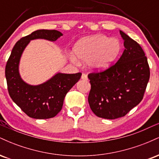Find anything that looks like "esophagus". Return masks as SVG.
I'll return each instance as SVG.
<instances>
[{
    "label": "esophagus",
    "instance_id": "1",
    "mask_svg": "<svg viewBox=\"0 0 159 159\" xmlns=\"http://www.w3.org/2000/svg\"><path fill=\"white\" fill-rule=\"evenodd\" d=\"M81 79H82V80H84V81H87V80H88V78H87V75L84 74V73L82 74V75H81Z\"/></svg>",
    "mask_w": 159,
    "mask_h": 159
}]
</instances>
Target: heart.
Returning a JSON list of instances; mask_svg holds the SVG:
<instances>
[{
  "label": "heart",
  "mask_w": 159,
  "mask_h": 159,
  "mask_svg": "<svg viewBox=\"0 0 159 159\" xmlns=\"http://www.w3.org/2000/svg\"><path fill=\"white\" fill-rule=\"evenodd\" d=\"M73 50L78 58L87 61L91 69L100 71L109 68L116 61L121 51V44L116 38L97 34L78 41ZM72 59L77 61L74 57Z\"/></svg>",
  "instance_id": "b5f03b06"
}]
</instances>
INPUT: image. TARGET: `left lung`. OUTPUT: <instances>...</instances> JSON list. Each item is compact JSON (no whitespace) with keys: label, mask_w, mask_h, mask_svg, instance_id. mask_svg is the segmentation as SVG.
Instances as JSON below:
<instances>
[{"label":"left lung","mask_w":159,"mask_h":159,"mask_svg":"<svg viewBox=\"0 0 159 159\" xmlns=\"http://www.w3.org/2000/svg\"><path fill=\"white\" fill-rule=\"evenodd\" d=\"M120 33L125 50L118 61L106 70L88 75L91 110L108 120L124 116L141 102L150 75L140 45L122 30Z\"/></svg>","instance_id":"obj_1"}]
</instances>
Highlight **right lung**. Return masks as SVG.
<instances>
[{
	"label": "right lung",
	"instance_id": "1",
	"mask_svg": "<svg viewBox=\"0 0 159 159\" xmlns=\"http://www.w3.org/2000/svg\"><path fill=\"white\" fill-rule=\"evenodd\" d=\"M63 36L55 30H38L19 40L12 48L5 68L7 88L12 101L34 119H49L61 111L69 90L79 81L81 73H57L39 85H30L21 79L19 71L20 58L30 40L44 39L54 42Z\"/></svg>",
	"mask_w": 159,
	"mask_h": 159
}]
</instances>
